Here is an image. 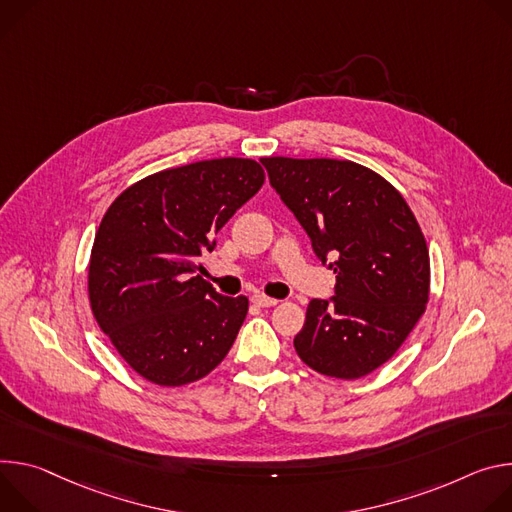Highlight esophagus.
<instances>
[{"label":"esophagus","instance_id":"1","mask_svg":"<svg viewBox=\"0 0 512 512\" xmlns=\"http://www.w3.org/2000/svg\"><path fill=\"white\" fill-rule=\"evenodd\" d=\"M252 303H254L256 307H274V305H278L276 299H270V297H264V295H254V297H252Z\"/></svg>","mask_w":512,"mask_h":512}]
</instances>
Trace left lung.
<instances>
[{
	"mask_svg": "<svg viewBox=\"0 0 512 512\" xmlns=\"http://www.w3.org/2000/svg\"><path fill=\"white\" fill-rule=\"evenodd\" d=\"M262 164L315 254L333 260L335 297L307 305L295 350L323 376H368L405 344L429 301L419 221L399 191L358 162L268 156Z\"/></svg>",
	"mask_w": 512,
	"mask_h": 512,
	"instance_id": "obj_1",
	"label": "left lung"
}]
</instances>
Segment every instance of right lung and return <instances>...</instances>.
Returning <instances> with one entry per match:
<instances>
[{
  "label": "right lung",
  "mask_w": 512,
  "mask_h": 512,
  "mask_svg": "<svg viewBox=\"0 0 512 512\" xmlns=\"http://www.w3.org/2000/svg\"><path fill=\"white\" fill-rule=\"evenodd\" d=\"M264 179L250 158L201 160L144 177L105 211L89 258L91 311L148 382L201 380L230 352L248 297L217 295L199 256Z\"/></svg>",
  "instance_id": "1"
}]
</instances>
